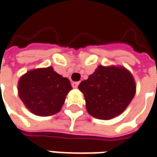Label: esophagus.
Listing matches in <instances>:
<instances>
[{
  "instance_id": "34e87169",
  "label": "esophagus",
  "mask_w": 157,
  "mask_h": 157,
  "mask_svg": "<svg viewBox=\"0 0 157 157\" xmlns=\"http://www.w3.org/2000/svg\"><path fill=\"white\" fill-rule=\"evenodd\" d=\"M79 85V82H72V87L73 88H77Z\"/></svg>"
}]
</instances>
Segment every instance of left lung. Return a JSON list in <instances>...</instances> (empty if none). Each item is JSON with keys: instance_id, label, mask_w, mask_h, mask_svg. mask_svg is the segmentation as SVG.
I'll return each instance as SVG.
<instances>
[{"instance_id": "8db88e82", "label": "left lung", "mask_w": 157, "mask_h": 157, "mask_svg": "<svg viewBox=\"0 0 157 157\" xmlns=\"http://www.w3.org/2000/svg\"><path fill=\"white\" fill-rule=\"evenodd\" d=\"M83 93L87 112L99 119H111L126 109L134 97L133 75L123 67L98 66L78 86Z\"/></svg>"}]
</instances>
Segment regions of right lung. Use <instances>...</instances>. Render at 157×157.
I'll return each mask as SVG.
<instances>
[{
    "label": "right lung",
    "mask_w": 157,
    "mask_h": 157,
    "mask_svg": "<svg viewBox=\"0 0 157 157\" xmlns=\"http://www.w3.org/2000/svg\"><path fill=\"white\" fill-rule=\"evenodd\" d=\"M71 90L69 80L52 67L28 71L18 82V95L24 105L31 113L42 117L59 113Z\"/></svg>",
    "instance_id": "add662e5"
}]
</instances>
